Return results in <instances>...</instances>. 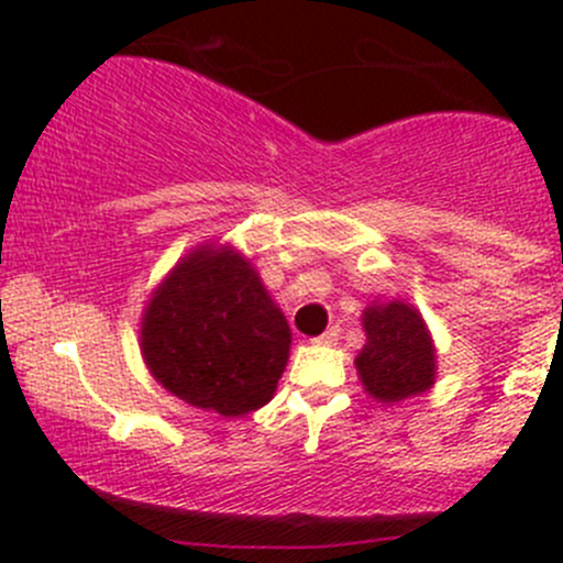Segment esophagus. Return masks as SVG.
I'll list each match as a JSON object with an SVG mask.
<instances>
[{"label": "esophagus", "mask_w": 563, "mask_h": 563, "mask_svg": "<svg viewBox=\"0 0 563 563\" xmlns=\"http://www.w3.org/2000/svg\"><path fill=\"white\" fill-rule=\"evenodd\" d=\"M338 338H340V327H329L327 332L318 334L313 343H318V345H334V343H338Z\"/></svg>", "instance_id": "1"}]
</instances>
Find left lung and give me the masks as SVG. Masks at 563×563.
I'll return each mask as SVG.
<instances>
[{"label":"left lung","mask_w":563,"mask_h":563,"mask_svg":"<svg viewBox=\"0 0 563 563\" xmlns=\"http://www.w3.org/2000/svg\"><path fill=\"white\" fill-rule=\"evenodd\" d=\"M362 327L367 343L354 365L367 395L397 402L433 387L435 349L419 310L406 302L371 305Z\"/></svg>","instance_id":"obj_1"}]
</instances>
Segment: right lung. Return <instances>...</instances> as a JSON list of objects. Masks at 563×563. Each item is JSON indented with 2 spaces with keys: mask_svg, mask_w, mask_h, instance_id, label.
Returning <instances> with one entry per match:
<instances>
[{
  "mask_svg": "<svg viewBox=\"0 0 563 563\" xmlns=\"http://www.w3.org/2000/svg\"><path fill=\"white\" fill-rule=\"evenodd\" d=\"M291 329L258 272L234 247L201 245L157 286L141 318V354L179 400L220 417L266 406Z\"/></svg>",
  "mask_w": 563,
  "mask_h": 563,
  "instance_id": "right-lung-1",
  "label": "right lung"
}]
</instances>
